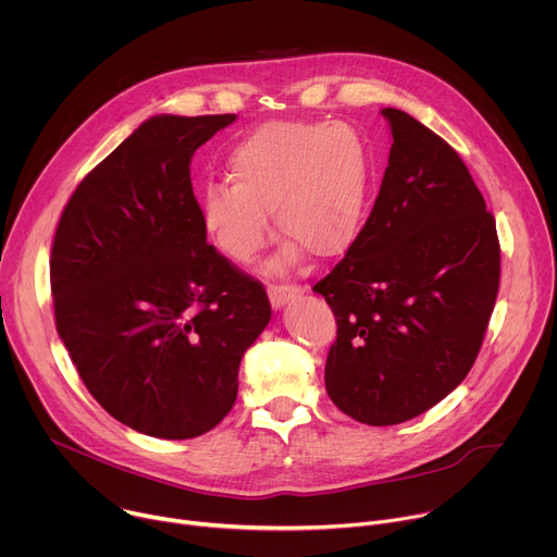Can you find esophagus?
<instances>
[{
    "label": "esophagus",
    "mask_w": 557,
    "mask_h": 557,
    "mask_svg": "<svg viewBox=\"0 0 557 557\" xmlns=\"http://www.w3.org/2000/svg\"><path fill=\"white\" fill-rule=\"evenodd\" d=\"M301 294H304V287H298V285H270L268 287V296H270V304L274 310L285 308L289 301H294V298Z\"/></svg>",
    "instance_id": "34e87169"
}]
</instances>
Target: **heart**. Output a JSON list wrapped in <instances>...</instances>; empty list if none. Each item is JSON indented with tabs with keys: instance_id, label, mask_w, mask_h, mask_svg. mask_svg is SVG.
I'll use <instances>...</instances> for the list:
<instances>
[{
	"instance_id": "heart-1",
	"label": "heart",
	"mask_w": 557,
	"mask_h": 557,
	"mask_svg": "<svg viewBox=\"0 0 557 557\" xmlns=\"http://www.w3.org/2000/svg\"><path fill=\"white\" fill-rule=\"evenodd\" d=\"M232 183L200 196L207 238L234 263H251L276 232L287 236L268 274L301 261L344 256L366 213L370 162L363 140L346 124L268 122L230 156Z\"/></svg>"
}]
</instances>
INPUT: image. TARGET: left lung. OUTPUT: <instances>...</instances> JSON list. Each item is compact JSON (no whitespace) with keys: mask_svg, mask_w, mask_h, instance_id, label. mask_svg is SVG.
<instances>
[{"mask_svg":"<svg viewBox=\"0 0 557 557\" xmlns=\"http://www.w3.org/2000/svg\"><path fill=\"white\" fill-rule=\"evenodd\" d=\"M381 115L393 147L379 196L314 292L336 317L330 399L361 423L395 425L473 368L497 298L499 240L457 151L399 109Z\"/></svg>","mask_w":557,"mask_h":557,"instance_id":"left-lung-1","label":"left lung"}]
</instances>
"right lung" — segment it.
<instances>
[{
  "instance_id": "obj_1",
  "label": "right lung",
  "mask_w": 557,
  "mask_h": 557,
  "mask_svg": "<svg viewBox=\"0 0 557 557\" xmlns=\"http://www.w3.org/2000/svg\"><path fill=\"white\" fill-rule=\"evenodd\" d=\"M234 120H145L77 185L55 232L58 334L94 399L149 437L219 425L272 317L265 287L207 245L191 189L196 149Z\"/></svg>"
}]
</instances>
